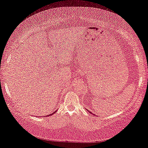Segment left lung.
I'll return each mask as SVG.
<instances>
[{
	"mask_svg": "<svg viewBox=\"0 0 148 148\" xmlns=\"http://www.w3.org/2000/svg\"><path fill=\"white\" fill-rule=\"evenodd\" d=\"M90 112V113H91V112Z\"/></svg>",
	"mask_w": 148,
	"mask_h": 148,
	"instance_id": "8db88e82",
	"label": "left lung"
}]
</instances>
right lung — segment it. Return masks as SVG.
<instances>
[{
  "mask_svg": "<svg viewBox=\"0 0 148 148\" xmlns=\"http://www.w3.org/2000/svg\"><path fill=\"white\" fill-rule=\"evenodd\" d=\"M56 111H55L54 112H53V113H52V114H49L50 115V116H51V115H53L54 113H56ZM49 115H47V116H49Z\"/></svg>",
  "mask_w": 148,
  "mask_h": 148,
  "instance_id": "obj_1",
  "label": "right lung"
}]
</instances>
